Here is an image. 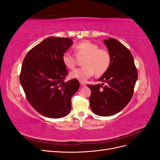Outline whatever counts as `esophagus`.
Here are the masks:
<instances>
[{
	"label": "esophagus",
	"mask_w": 160,
	"mask_h": 160,
	"mask_svg": "<svg viewBox=\"0 0 160 160\" xmlns=\"http://www.w3.org/2000/svg\"><path fill=\"white\" fill-rule=\"evenodd\" d=\"M80 85H81V86H82V87L86 86L85 83V82H83V81H80Z\"/></svg>",
	"instance_id": "1"
}]
</instances>
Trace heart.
I'll use <instances>...</instances> for the list:
<instances>
[{
    "mask_svg": "<svg viewBox=\"0 0 160 160\" xmlns=\"http://www.w3.org/2000/svg\"><path fill=\"white\" fill-rule=\"evenodd\" d=\"M74 51L77 57L85 56L83 63L84 67L77 68L69 73L71 79L85 81L95 73L101 75L108 71L111 65V57L108 51L99 49V47L89 41L77 43L74 46ZM62 63L70 69L75 68L76 59L74 55L67 51L62 57Z\"/></svg>",
    "mask_w": 160,
    "mask_h": 160,
    "instance_id": "obj_1",
    "label": "heart"
}]
</instances>
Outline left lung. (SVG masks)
<instances>
[{
    "label": "left lung",
    "instance_id": "obj_1",
    "mask_svg": "<svg viewBox=\"0 0 160 160\" xmlns=\"http://www.w3.org/2000/svg\"><path fill=\"white\" fill-rule=\"evenodd\" d=\"M111 62L108 71L98 79L106 83L88 85L91 93L90 107L99 116H111L122 111L132 99L138 75L133 57L128 48L113 38L103 41Z\"/></svg>",
    "mask_w": 160,
    "mask_h": 160
}]
</instances>
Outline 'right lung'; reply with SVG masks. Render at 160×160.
<instances>
[{
  "instance_id": "obj_1",
  "label": "right lung",
  "mask_w": 160,
  "mask_h": 160,
  "mask_svg": "<svg viewBox=\"0 0 160 160\" xmlns=\"http://www.w3.org/2000/svg\"><path fill=\"white\" fill-rule=\"evenodd\" d=\"M72 45L70 38L48 37L28 51L22 62L20 83L27 99L45 117L57 119L68 115L71 97L79 88L77 79L65 81L68 71L62 57Z\"/></svg>"
}]
</instances>
